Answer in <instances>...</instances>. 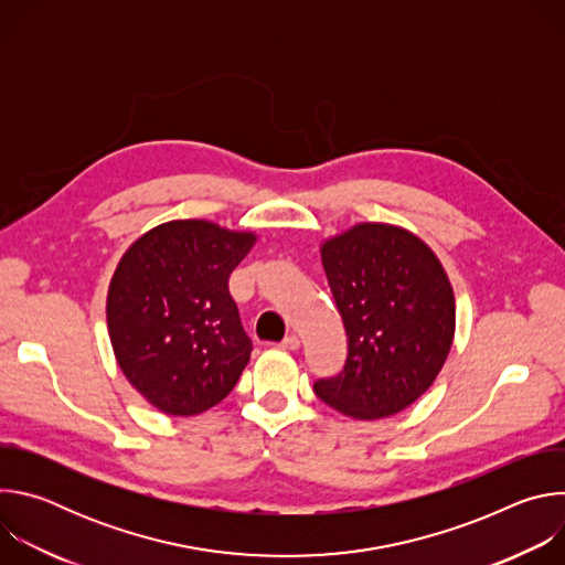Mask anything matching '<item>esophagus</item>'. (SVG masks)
<instances>
[{"label": "esophagus", "instance_id": "obj_1", "mask_svg": "<svg viewBox=\"0 0 565 565\" xmlns=\"http://www.w3.org/2000/svg\"><path fill=\"white\" fill-rule=\"evenodd\" d=\"M299 344H301V342H299V338H297V335H288V338H284V340H281V344H279V347H281V349H286V351H297V349H299Z\"/></svg>", "mask_w": 565, "mask_h": 565}]
</instances>
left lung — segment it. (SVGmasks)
<instances>
[{
	"label": "left lung",
	"instance_id": "left-lung-1",
	"mask_svg": "<svg viewBox=\"0 0 565 565\" xmlns=\"http://www.w3.org/2000/svg\"><path fill=\"white\" fill-rule=\"evenodd\" d=\"M321 264L349 351L344 369L317 380L315 393L358 420L407 409L454 340V290L438 257L407 230L360 223L321 246Z\"/></svg>",
	"mask_w": 565,
	"mask_h": 565
}]
</instances>
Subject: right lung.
<instances>
[{
	"label": "right lung",
	"mask_w": 565,
	"mask_h": 565,
	"mask_svg": "<svg viewBox=\"0 0 565 565\" xmlns=\"http://www.w3.org/2000/svg\"><path fill=\"white\" fill-rule=\"evenodd\" d=\"M253 232L170 221L120 259L107 324L125 377L170 416L207 412L234 388L253 342L227 279L255 246Z\"/></svg>",
	"instance_id": "obj_1"
}]
</instances>
